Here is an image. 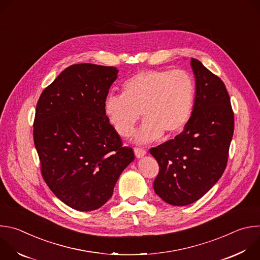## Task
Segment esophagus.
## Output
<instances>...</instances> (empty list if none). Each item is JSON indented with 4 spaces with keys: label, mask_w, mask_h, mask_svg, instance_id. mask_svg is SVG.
Here are the masks:
<instances>
[{
    "label": "esophagus",
    "mask_w": 260,
    "mask_h": 260,
    "mask_svg": "<svg viewBox=\"0 0 260 260\" xmlns=\"http://www.w3.org/2000/svg\"><path fill=\"white\" fill-rule=\"evenodd\" d=\"M135 155L137 158H142L143 156L146 155V150L143 149V148H135Z\"/></svg>",
    "instance_id": "1"
}]
</instances>
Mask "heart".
Returning <instances> with one entry per match:
<instances>
[{
	"instance_id": "heart-1",
	"label": "heart",
	"mask_w": 260,
	"mask_h": 260,
	"mask_svg": "<svg viewBox=\"0 0 260 260\" xmlns=\"http://www.w3.org/2000/svg\"><path fill=\"white\" fill-rule=\"evenodd\" d=\"M122 90L123 94L106 96L104 113L110 124L123 137L132 134L142 114L145 120L134 135L137 143L156 141L164 133L175 135L190 118L196 87L186 72L141 71L123 83Z\"/></svg>"
}]
</instances>
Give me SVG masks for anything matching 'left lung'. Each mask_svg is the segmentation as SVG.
Segmentation results:
<instances>
[{"label":"left lung","mask_w":260,"mask_h":260,"mask_svg":"<svg viewBox=\"0 0 260 260\" xmlns=\"http://www.w3.org/2000/svg\"><path fill=\"white\" fill-rule=\"evenodd\" d=\"M196 99L184 131L150 153L159 165L153 188L172 206H187L204 197L223 174L234 135L231 99L222 80L191 58Z\"/></svg>","instance_id":"8db88e82"}]
</instances>
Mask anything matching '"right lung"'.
<instances>
[{
  "mask_svg": "<svg viewBox=\"0 0 260 260\" xmlns=\"http://www.w3.org/2000/svg\"><path fill=\"white\" fill-rule=\"evenodd\" d=\"M118 72L92 63L70 66L37 104L34 142L42 176L72 209L86 212L105 205L135 159L104 113V101Z\"/></svg>",
  "mask_w": 260,
  "mask_h": 260,
  "instance_id": "right-lung-1",
  "label": "right lung"
}]
</instances>
